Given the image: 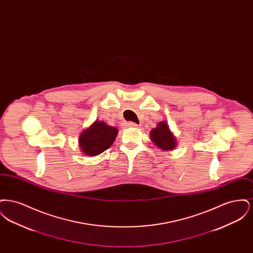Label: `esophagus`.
I'll list each match as a JSON object with an SVG mask.
<instances>
[{
	"label": "esophagus",
	"mask_w": 253,
	"mask_h": 253,
	"mask_svg": "<svg viewBox=\"0 0 253 253\" xmlns=\"http://www.w3.org/2000/svg\"><path fill=\"white\" fill-rule=\"evenodd\" d=\"M126 126H127V127H137L138 125L135 124L134 122H127V123H126Z\"/></svg>",
	"instance_id": "34e87169"
}]
</instances>
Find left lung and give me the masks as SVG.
Wrapping results in <instances>:
<instances>
[{
	"instance_id": "1",
	"label": "left lung",
	"mask_w": 253,
	"mask_h": 253,
	"mask_svg": "<svg viewBox=\"0 0 253 253\" xmlns=\"http://www.w3.org/2000/svg\"><path fill=\"white\" fill-rule=\"evenodd\" d=\"M150 136L152 141L161 150L171 151L176 146L175 137L170 132L169 125L165 121L159 122L157 127L150 132Z\"/></svg>"
}]
</instances>
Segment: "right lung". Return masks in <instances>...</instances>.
<instances>
[{
	"label": "right lung",
	"instance_id": "right-lung-1",
	"mask_svg": "<svg viewBox=\"0 0 253 253\" xmlns=\"http://www.w3.org/2000/svg\"><path fill=\"white\" fill-rule=\"evenodd\" d=\"M119 130L104 121H96L81 133L79 143L85 156H97L114 143Z\"/></svg>",
	"mask_w": 253,
	"mask_h": 253
}]
</instances>
